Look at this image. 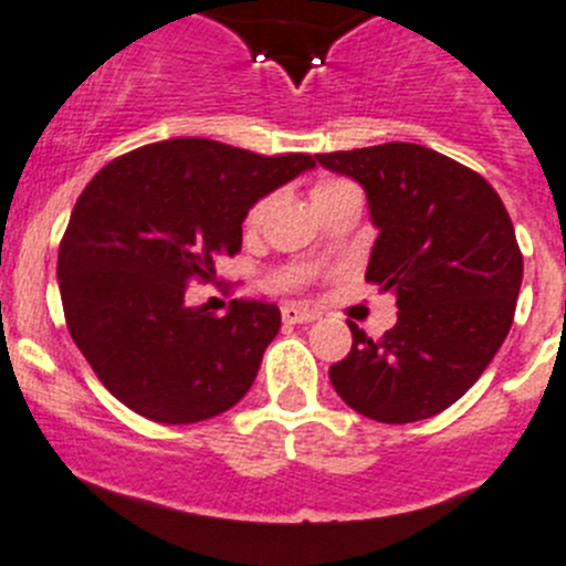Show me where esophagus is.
I'll return each instance as SVG.
<instances>
[{
	"instance_id": "1",
	"label": "esophagus",
	"mask_w": 566,
	"mask_h": 566,
	"mask_svg": "<svg viewBox=\"0 0 566 566\" xmlns=\"http://www.w3.org/2000/svg\"><path fill=\"white\" fill-rule=\"evenodd\" d=\"M282 318L284 324H313L318 318V313L307 307H295V304H284L282 307Z\"/></svg>"
}]
</instances>
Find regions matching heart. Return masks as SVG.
<instances>
[{"label": "heart", "mask_w": 566, "mask_h": 566, "mask_svg": "<svg viewBox=\"0 0 566 566\" xmlns=\"http://www.w3.org/2000/svg\"><path fill=\"white\" fill-rule=\"evenodd\" d=\"M340 192H357V187L355 184L343 181V178H324V181H318L313 187V203H324V200L335 198V195ZM265 209H268V200H256V203L251 206V211H248V218H245L248 229H256V226L262 223Z\"/></svg>", "instance_id": "1"}]
</instances>
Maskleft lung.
<instances>
[{
	"label": "left lung",
	"mask_w": 566,
	"mask_h": 566,
	"mask_svg": "<svg viewBox=\"0 0 566 566\" xmlns=\"http://www.w3.org/2000/svg\"><path fill=\"white\" fill-rule=\"evenodd\" d=\"M315 158L366 189L379 231L366 279L399 307L379 340L348 321L355 343L329 368L332 385L382 424L430 419L478 382L514 324L522 253L509 211L483 176L424 145Z\"/></svg>",
	"instance_id": "8db88e82"
}]
</instances>
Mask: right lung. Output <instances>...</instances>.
<instances>
[{
    "instance_id": "1",
    "label": "right lung",
    "mask_w": 566,
    "mask_h": 566,
    "mask_svg": "<svg viewBox=\"0 0 566 566\" xmlns=\"http://www.w3.org/2000/svg\"><path fill=\"white\" fill-rule=\"evenodd\" d=\"M315 167L211 139H167L114 158L77 198L57 251L72 340L111 394L161 424L234 408L282 326L276 304L231 301L223 318L187 307L189 279L234 256L256 200Z\"/></svg>"
}]
</instances>
